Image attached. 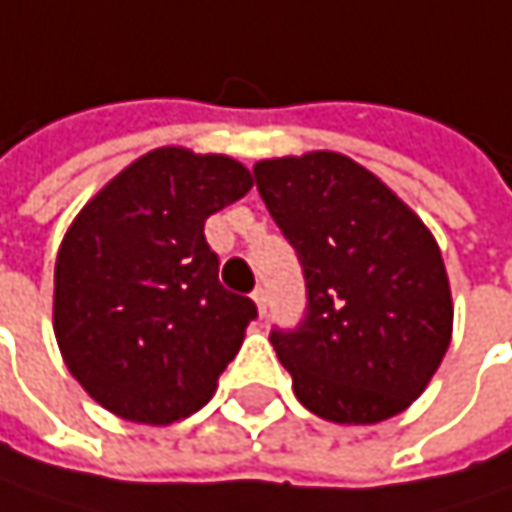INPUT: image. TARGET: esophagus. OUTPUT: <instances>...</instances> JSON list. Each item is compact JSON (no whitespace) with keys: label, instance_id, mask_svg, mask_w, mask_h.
I'll return each instance as SVG.
<instances>
[{"label":"esophagus","instance_id":"obj_1","mask_svg":"<svg viewBox=\"0 0 512 512\" xmlns=\"http://www.w3.org/2000/svg\"><path fill=\"white\" fill-rule=\"evenodd\" d=\"M252 301H255L257 313L266 316V289H263V286H257L255 292H252Z\"/></svg>","mask_w":512,"mask_h":512}]
</instances>
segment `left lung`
<instances>
[{
    "label": "left lung",
    "instance_id": "1",
    "mask_svg": "<svg viewBox=\"0 0 512 512\" xmlns=\"http://www.w3.org/2000/svg\"><path fill=\"white\" fill-rule=\"evenodd\" d=\"M255 182L307 281L301 327L269 336L298 403L347 426L406 411L452 342L435 234L379 176L333 150L263 159Z\"/></svg>",
    "mask_w": 512,
    "mask_h": 512
}]
</instances>
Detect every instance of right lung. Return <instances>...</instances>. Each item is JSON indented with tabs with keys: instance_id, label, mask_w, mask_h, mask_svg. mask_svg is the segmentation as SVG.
<instances>
[{
	"instance_id": "add662e5",
	"label": "right lung",
	"mask_w": 512,
	"mask_h": 512,
	"mask_svg": "<svg viewBox=\"0 0 512 512\" xmlns=\"http://www.w3.org/2000/svg\"><path fill=\"white\" fill-rule=\"evenodd\" d=\"M252 185L231 156L156 147L72 220L54 263V336L115 417L167 426L214 397L257 310L220 284L205 220Z\"/></svg>"
}]
</instances>
